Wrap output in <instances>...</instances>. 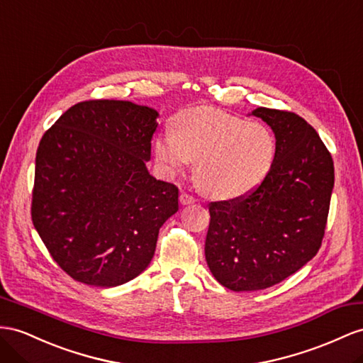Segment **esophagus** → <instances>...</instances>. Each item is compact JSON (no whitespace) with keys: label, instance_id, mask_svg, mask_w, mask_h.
<instances>
[{"label":"esophagus","instance_id":"34e87169","mask_svg":"<svg viewBox=\"0 0 363 363\" xmlns=\"http://www.w3.org/2000/svg\"><path fill=\"white\" fill-rule=\"evenodd\" d=\"M179 201H181L182 206H189V203L196 202V198H194V196H191V194H189V193H185V191H184V193H181Z\"/></svg>","mask_w":363,"mask_h":363}]
</instances>
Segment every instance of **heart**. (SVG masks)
<instances>
[{"label": "heart", "instance_id": "1", "mask_svg": "<svg viewBox=\"0 0 363 363\" xmlns=\"http://www.w3.org/2000/svg\"><path fill=\"white\" fill-rule=\"evenodd\" d=\"M172 133L153 143L156 161L174 173L194 161L198 187L216 199L252 193L270 173L276 157L273 133L215 107H191L172 118Z\"/></svg>", "mask_w": 363, "mask_h": 363}]
</instances>
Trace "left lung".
Segmentation results:
<instances>
[{
	"label": "left lung",
	"mask_w": 363,
	"mask_h": 363,
	"mask_svg": "<svg viewBox=\"0 0 363 363\" xmlns=\"http://www.w3.org/2000/svg\"><path fill=\"white\" fill-rule=\"evenodd\" d=\"M252 115L274 132L272 170L245 196L208 203L206 259L216 281L233 291L273 286L311 261L334 187L331 153L303 118L267 107Z\"/></svg>",
	"instance_id": "8db88e82"
}]
</instances>
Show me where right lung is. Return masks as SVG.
I'll return each instance as SVG.
<instances>
[{
    "label": "right lung",
    "instance_id": "add662e5",
    "mask_svg": "<svg viewBox=\"0 0 363 363\" xmlns=\"http://www.w3.org/2000/svg\"><path fill=\"white\" fill-rule=\"evenodd\" d=\"M157 111L130 101L72 106L36 150L32 222L62 272L118 286L141 274L179 190L148 173Z\"/></svg>",
    "mask_w": 363,
    "mask_h": 363
}]
</instances>
